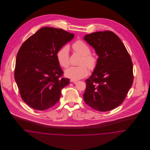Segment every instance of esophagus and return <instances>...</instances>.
Masks as SVG:
<instances>
[{"mask_svg":"<svg viewBox=\"0 0 150 150\" xmlns=\"http://www.w3.org/2000/svg\"><path fill=\"white\" fill-rule=\"evenodd\" d=\"M70 81L72 83H76L78 81V80H73V79H71L70 80Z\"/></svg>","mask_w":150,"mask_h":150,"instance_id":"1","label":"esophagus"}]
</instances>
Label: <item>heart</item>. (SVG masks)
I'll use <instances>...</instances> for the list:
<instances>
[{"instance_id":"obj_1","label":"heart","mask_w":150,"mask_h":150,"mask_svg":"<svg viewBox=\"0 0 150 150\" xmlns=\"http://www.w3.org/2000/svg\"><path fill=\"white\" fill-rule=\"evenodd\" d=\"M72 47L74 50L82 56L79 63L80 66L69 67L64 71V75L69 78L77 80L88 75V67L91 70H93L96 68L97 59L91 53L89 47L82 40L76 41ZM56 56L57 61L61 67L67 68L69 66V50L67 45L64 46L57 52Z\"/></svg>"}]
</instances>
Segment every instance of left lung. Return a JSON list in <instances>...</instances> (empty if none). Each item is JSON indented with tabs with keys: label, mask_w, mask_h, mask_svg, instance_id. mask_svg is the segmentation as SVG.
Returning <instances> with one entry per match:
<instances>
[{
	"label": "left lung",
	"mask_w": 150,
	"mask_h": 150,
	"mask_svg": "<svg viewBox=\"0 0 150 150\" xmlns=\"http://www.w3.org/2000/svg\"><path fill=\"white\" fill-rule=\"evenodd\" d=\"M84 39L99 57L92 75L86 80L84 100L98 111L114 109L123 102L133 82L131 57L120 39L111 31L95 32Z\"/></svg>",
	"instance_id": "1"
}]
</instances>
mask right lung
<instances>
[{"mask_svg": "<svg viewBox=\"0 0 150 150\" xmlns=\"http://www.w3.org/2000/svg\"><path fill=\"white\" fill-rule=\"evenodd\" d=\"M74 37L62 29L44 27L22 44L14 79L22 100L33 108L44 111L59 101L61 89L70 83L57 61V52Z\"/></svg>", "mask_w": 150, "mask_h": 150, "instance_id": "right-lung-1", "label": "right lung"}]
</instances>
